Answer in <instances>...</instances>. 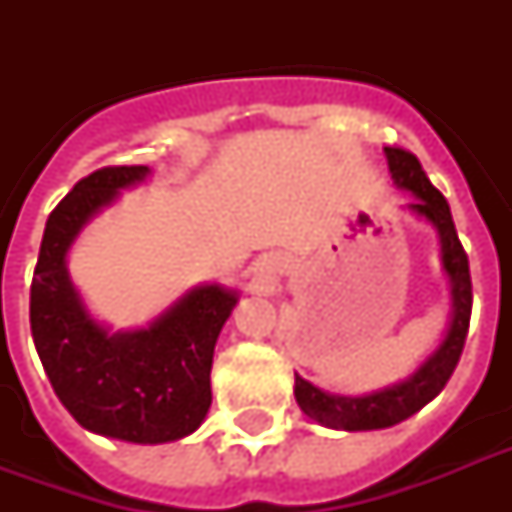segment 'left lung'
<instances>
[{"label":"left lung","mask_w":512,"mask_h":512,"mask_svg":"<svg viewBox=\"0 0 512 512\" xmlns=\"http://www.w3.org/2000/svg\"><path fill=\"white\" fill-rule=\"evenodd\" d=\"M388 167L390 175L396 180L398 188H406L417 196L412 209L417 215L436 225L441 233V252H444V271L452 279V297H454V316L452 327L446 332V340L441 348L417 369L414 377H409L401 385H393L388 390L372 393L361 398H342L329 396L316 385H311L303 377H295V398L311 420L337 430H377L390 428L396 422L412 417L420 412L422 406L444 390V385L452 377L454 366L460 361L465 337L470 327V311H473V284H470V265L468 252L462 249V241L454 228L449 201L436 185L430 183L420 159L406 151V148L388 146Z\"/></svg>","instance_id":"1"}]
</instances>
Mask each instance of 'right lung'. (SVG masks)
<instances>
[{
	"mask_svg": "<svg viewBox=\"0 0 512 512\" xmlns=\"http://www.w3.org/2000/svg\"><path fill=\"white\" fill-rule=\"evenodd\" d=\"M146 175L143 164L100 167L52 209L31 279V335L55 396L82 428L132 444H164L207 417L212 353L239 297L199 287L154 327L108 335L87 316L66 273V249L79 228L119 188Z\"/></svg>",
	"mask_w": 512,
	"mask_h": 512,
	"instance_id": "1",
	"label": "right lung"
}]
</instances>
